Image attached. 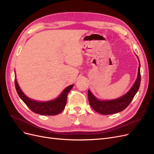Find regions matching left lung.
Returning a JSON list of instances; mask_svg holds the SVG:
<instances>
[{
    "label": "left lung",
    "mask_w": 154,
    "mask_h": 154,
    "mask_svg": "<svg viewBox=\"0 0 154 154\" xmlns=\"http://www.w3.org/2000/svg\"><path fill=\"white\" fill-rule=\"evenodd\" d=\"M138 58V57H137ZM140 63L139 64L138 74L136 81L130 91L118 99L112 100L100 101L92 94V92L88 90V99L92 108L97 112L103 115L113 114L123 111L129 105L130 102L133 100L139 90L141 83V73H140Z\"/></svg>",
    "instance_id": "obj_1"
}]
</instances>
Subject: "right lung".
<instances>
[{"instance_id":"add662e5","label":"right lung","mask_w":154,"mask_h":154,"mask_svg":"<svg viewBox=\"0 0 154 154\" xmlns=\"http://www.w3.org/2000/svg\"><path fill=\"white\" fill-rule=\"evenodd\" d=\"M15 85L18 96L25 104L33 112L44 116H54L62 112L67 103L68 93L74 86V85H71L66 87L57 98L49 101L41 102L31 100L27 97L20 89L16 78L15 80Z\"/></svg>"}]
</instances>
